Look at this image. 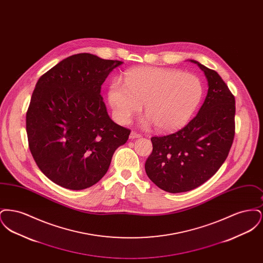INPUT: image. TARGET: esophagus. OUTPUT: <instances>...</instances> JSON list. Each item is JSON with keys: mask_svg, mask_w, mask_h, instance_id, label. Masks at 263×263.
<instances>
[{"mask_svg": "<svg viewBox=\"0 0 263 263\" xmlns=\"http://www.w3.org/2000/svg\"><path fill=\"white\" fill-rule=\"evenodd\" d=\"M141 137H142V136H141L140 134H138L137 132H134V131L131 132V133H130V136H129L130 139H137V138Z\"/></svg>", "mask_w": 263, "mask_h": 263, "instance_id": "1", "label": "esophagus"}]
</instances>
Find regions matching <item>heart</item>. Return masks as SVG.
<instances>
[{"label":"heart","instance_id":"heart-1","mask_svg":"<svg viewBox=\"0 0 263 263\" xmlns=\"http://www.w3.org/2000/svg\"><path fill=\"white\" fill-rule=\"evenodd\" d=\"M203 86L197 76L170 68L142 67L126 73L125 82L113 79L107 100L115 120L130 122L144 104V124L171 132L185 125L197 108Z\"/></svg>","mask_w":263,"mask_h":263}]
</instances>
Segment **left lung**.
Here are the masks:
<instances>
[{"mask_svg":"<svg viewBox=\"0 0 263 263\" xmlns=\"http://www.w3.org/2000/svg\"><path fill=\"white\" fill-rule=\"evenodd\" d=\"M208 82V92L197 115L174 134L152 137L153 152L145 170L166 192L200 186L217 173L229 155L235 136V97L220 75L195 60Z\"/></svg>","mask_w":263,"mask_h":263,"instance_id":"1","label":"left lung"}]
</instances>
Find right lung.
I'll return each instance as SVG.
<instances>
[{
	"label": "right lung",
	"mask_w": 263,
	"mask_h": 263,
	"mask_svg": "<svg viewBox=\"0 0 263 263\" xmlns=\"http://www.w3.org/2000/svg\"><path fill=\"white\" fill-rule=\"evenodd\" d=\"M123 62L80 53L41 76L26 112L28 146L39 170L67 189L90 187L106 174L130 130L110 119L100 88Z\"/></svg>",
	"instance_id": "add662e5"
}]
</instances>
